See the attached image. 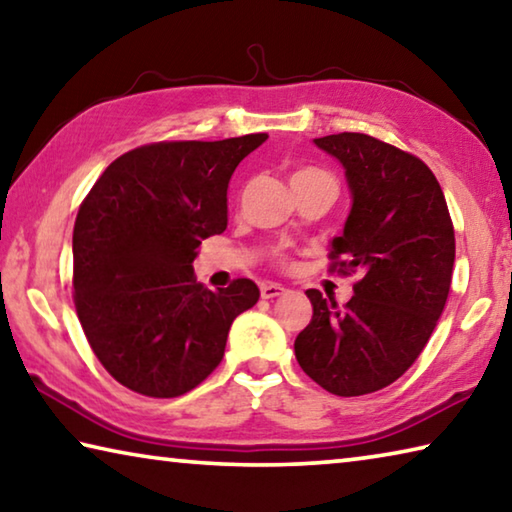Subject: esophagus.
<instances>
[{
    "label": "esophagus",
    "instance_id": "1",
    "mask_svg": "<svg viewBox=\"0 0 512 512\" xmlns=\"http://www.w3.org/2000/svg\"><path fill=\"white\" fill-rule=\"evenodd\" d=\"M284 291H287V289H284L282 284H273V282L262 284V298H264V300H273V298H277V296H282Z\"/></svg>",
    "mask_w": 512,
    "mask_h": 512
}]
</instances>
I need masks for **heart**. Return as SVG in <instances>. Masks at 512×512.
Instances as JSON below:
<instances>
[{"label":"heart","instance_id":"obj_1","mask_svg":"<svg viewBox=\"0 0 512 512\" xmlns=\"http://www.w3.org/2000/svg\"><path fill=\"white\" fill-rule=\"evenodd\" d=\"M309 171H314V169H307V171H298V173H309ZM298 173H296V176H298Z\"/></svg>","mask_w":512,"mask_h":512}]
</instances>
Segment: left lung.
<instances>
[{
    "mask_svg": "<svg viewBox=\"0 0 512 512\" xmlns=\"http://www.w3.org/2000/svg\"><path fill=\"white\" fill-rule=\"evenodd\" d=\"M314 144L341 162L352 198L329 257L361 280L343 309L305 291L314 316L293 350L318 386L357 397L393 384L427 345L452 284L454 228L443 189L415 155L363 133Z\"/></svg>",
    "mask_w": 512,
    "mask_h": 512,
    "instance_id": "1",
    "label": "left lung"
}]
</instances>
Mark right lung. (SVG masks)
<instances>
[{"label": "right lung", "mask_w": 512, "mask_h": 512, "mask_svg": "<svg viewBox=\"0 0 512 512\" xmlns=\"http://www.w3.org/2000/svg\"><path fill=\"white\" fill-rule=\"evenodd\" d=\"M266 133L160 142L101 173L74 223V302L97 359L149 397L192 391L219 366L232 320L259 300L253 280L205 289L201 241L228 228V185Z\"/></svg>", "instance_id": "1"}]
</instances>
